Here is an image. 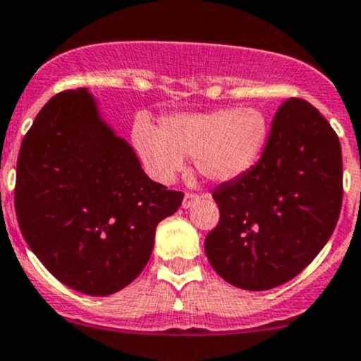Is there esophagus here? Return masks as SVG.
I'll return each mask as SVG.
<instances>
[{
    "label": "esophagus",
    "mask_w": 361,
    "mask_h": 361,
    "mask_svg": "<svg viewBox=\"0 0 361 361\" xmlns=\"http://www.w3.org/2000/svg\"><path fill=\"white\" fill-rule=\"evenodd\" d=\"M199 199H201V195L195 194V192H187V194H185V197H183V208H190V206L195 204Z\"/></svg>",
    "instance_id": "34e87169"
}]
</instances>
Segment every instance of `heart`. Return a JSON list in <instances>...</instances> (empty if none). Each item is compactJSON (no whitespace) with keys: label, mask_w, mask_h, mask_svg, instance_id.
<instances>
[{"label":"heart","mask_w":361,"mask_h":361,"mask_svg":"<svg viewBox=\"0 0 361 361\" xmlns=\"http://www.w3.org/2000/svg\"><path fill=\"white\" fill-rule=\"evenodd\" d=\"M268 120L257 107L215 109L167 116L160 130L137 120L134 139L146 166L162 181L183 171V159H195L199 173L227 181L254 167L268 139Z\"/></svg>","instance_id":"heart-1"}]
</instances>
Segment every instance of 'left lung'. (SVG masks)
<instances>
[{
    "label": "left lung",
    "mask_w": 361,
    "mask_h": 361,
    "mask_svg": "<svg viewBox=\"0 0 361 361\" xmlns=\"http://www.w3.org/2000/svg\"><path fill=\"white\" fill-rule=\"evenodd\" d=\"M342 149L326 118L291 97L275 113L261 159L213 190L220 220L206 257L229 284L266 291L314 261L342 208Z\"/></svg>",
    "instance_id": "8db88e82"
}]
</instances>
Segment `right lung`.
Listing matches in <instances>:
<instances>
[{
  "label": "right lung",
  "mask_w": 361,
  "mask_h": 361,
  "mask_svg": "<svg viewBox=\"0 0 361 361\" xmlns=\"http://www.w3.org/2000/svg\"><path fill=\"white\" fill-rule=\"evenodd\" d=\"M16 215L24 240L61 284L107 296L139 277L160 220L183 192L149 180L127 141L100 121L86 87L52 97L17 159Z\"/></svg>",
  "instance_id": "obj_1"
}]
</instances>
